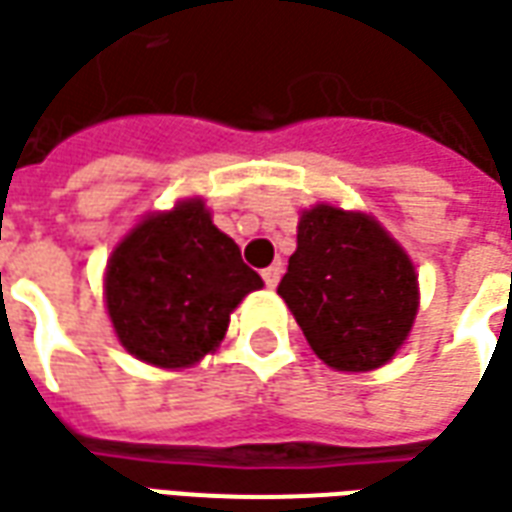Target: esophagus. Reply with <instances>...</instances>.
I'll return each instance as SVG.
<instances>
[{
  "label": "esophagus",
  "instance_id": "obj_1",
  "mask_svg": "<svg viewBox=\"0 0 512 512\" xmlns=\"http://www.w3.org/2000/svg\"><path fill=\"white\" fill-rule=\"evenodd\" d=\"M280 277H282V263H274V266L263 268V282H266L268 288H277Z\"/></svg>",
  "mask_w": 512,
  "mask_h": 512
}]
</instances>
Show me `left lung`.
I'll list each match as a JSON object with an SVG mask.
<instances>
[{"label": "left lung", "instance_id": "left-lung-1", "mask_svg": "<svg viewBox=\"0 0 512 512\" xmlns=\"http://www.w3.org/2000/svg\"><path fill=\"white\" fill-rule=\"evenodd\" d=\"M277 293L335 371L385 366L418 313V277L405 249L377 219L332 205L302 213Z\"/></svg>", "mask_w": 512, "mask_h": 512}]
</instances>
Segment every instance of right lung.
Returning <instances> with one entry per match:
<instances>
[{
    "mask_svg": "<svg viewBox=\"0 0 512 512\" xmlns=\"http://www.w3.org/2000/svg\"><path fill=\"white\" fill-rule=\"evenodd\" d=\"M263 288L202 199L149 213L107 260V316L121 346L157 368H188L213 352L246 293Z\"/></svg>",
    "mask_w": 512,
    "mask_h": 512,
    "instance_id": "obj_1",
    "label": "right lung"
}]
</instances>
